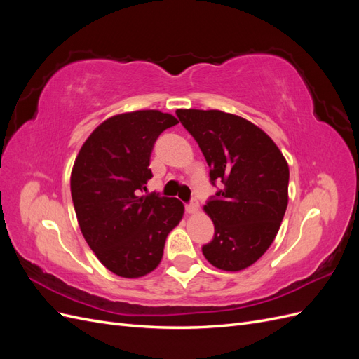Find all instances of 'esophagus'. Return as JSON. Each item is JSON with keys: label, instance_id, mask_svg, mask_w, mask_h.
Wrapping results in <instances>:
<instances>
[{"label": "esophagus", "instance_id": "esophagus-1", "mask_svg": "<svg viewBox=\"0 0 359 359\" xmlns=\"http://www.w3.org/2000/svg\"><path fill=\"white\" fill-rule=\"evenodd\" d=\"M198 210H199V201L196 198H193L190 201V203L186 205V211L189 214H194V212H198Z\"/></svg>", "mask_w": 359, "mask_h": 359}]
</instances>
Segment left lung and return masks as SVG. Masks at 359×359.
I'll return each mask as SVG.
<instances>
[{
	"label": "left lung",
	"mask_w": 359,
	"mask_h": 359,
	"mask_svg": "<svg viewBox=\"0 0 359 359\" xmlns=\"http://www.w3.org/2000/svg\"><path fill=\"white\" fill-rule=\"evenodd\" d=\"M177 116L208 163L212 186L223 184L203 206L214 236L202 253L215 268L241 271L266 252L280 229L287 161L273 139L241 116L199 109H178Z\"/></svg>",
	"instance_id": "8db88e82"
}]
</instances>
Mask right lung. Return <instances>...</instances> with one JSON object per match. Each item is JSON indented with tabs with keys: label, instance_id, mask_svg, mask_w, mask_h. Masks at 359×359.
<instances>
[{
	"label": "right lung",
	"instance_id": "add662e5",
	"mask_svg": "<svg viewBox=\"0 0 359 359\" xmlns=\"http://www.w3.org/2000/svg\"><path fill=\"white\" fill-rule=\"evenodd\" d=\"M178 119L160 111L115 115L85 140L72 170L70 189L85 241L97 259L126 278L147 276L163 256L169 232L184 214L175 198L147 190L151 151Z\"/></svg>",
	"mask_w": 359,
	"mask_h": 359
}]
</instances>
